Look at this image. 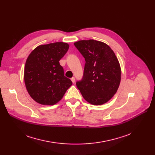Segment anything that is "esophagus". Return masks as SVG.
Masks as SVG:
<instances>
[{
    "label": "esophagus",
    "mask_w": 155,
    "mask_h": 155,
    "mask_svg": "<svg viewBox=\"0 0 155 155\" xmlns=\"http://www.w3.org/2000/svg\"><path fill=\"white\" fill-rule=\"evenodd\" d=\"M71 82L74 84L75 83V77H72L71 78Z\"/></svg>",
    "instance_id": "1"
}]
</instances>
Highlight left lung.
<instances>
[{"instance_id":"obj_1","label":"left lung","mask_w":155,"mask_h":155,"mask_svg":"<svg viewBox=\"0 0 155 155\" xmlns=\"http://www.w3.org/2000/svg\"><path fill=\"white\" fill-rule=\"evenodd\" d=\"M74 45L85 60L77 88L90 104L106 103L116 93L120 82L121 70L115 53L107 45L94 39L78 41Z\"/></svg>"}]
</instances>
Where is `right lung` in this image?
I'll return each instance as SVG.
<instances>
[{
	"label": "right lung",
	"mask_w": 155,
	"mask_h": 155,
	"mask_svg": "<svg viewBox=\"0 0 155 155\" xmlns=\"http://www.w3.org/2000/svg\"><path fill=\"white\" fill-rule=\"evenodd\" d=\"M69 45L56 42L36 47L28 57L24 78L31 98L42 105L58 102L72 85L64 75L59 61L66 54Z\"/></svg>",
	"instance_id": "obj_1"
}]
</instances>
